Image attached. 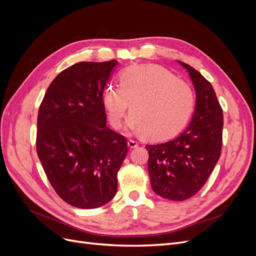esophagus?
Returning a JSON list of instances; mask_svg holds the SVG:
<instances>
[{
	"mask_svg": "<svg viewBox=\"0 0 256 256\" xmlns=\"http://www.w3.org/2000/svg\"><path fill=\"white\" fill-rule=\"evenodd\" d=\"M127 144H128V146L130 147V148H136L138 143L136 141H134V140H128Z\"/></svg>",
	"mask_w": 256,
	"mask_h": 256,
	"instance_id": "1",
	"label": "esophagus"
}]
</instances>
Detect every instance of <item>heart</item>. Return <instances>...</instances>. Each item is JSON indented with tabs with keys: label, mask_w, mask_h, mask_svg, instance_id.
I'll return each instance as SVG.
<instances>
[{
	"label": "heart",
	"mask_w": 256,
	"mask_h": 256,
	"mask_svg": "<svg viewBox=\"0 0 256 256\" xmlns=\"http://www.w3.org/2000/svg\"><path fill=\"white\" fill-rule=\"evenodd\" d=\"M102 102L114 128L120 127L130 106L126 130L147 134L152 140H164L180 132L194 109L190 85L154 65L124 69L120 74V86H106Z\"/></svg>",
	"instance_id": "1"
}]
</instances>
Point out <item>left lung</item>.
<instances>
[{"mask_svg":"<svg viewBox=\"0 0 256 256\" xmlns=\"http://www.w3.org/2000/svg\"><path fill=\"white\" fill-rule=\"evenodd\" d=\"M177 63L187 70L196 90L189 126L171 141L145 147L154 192L184 200L200 190L220 158L223 113L212 84L190 65Z\"/></svg>","mask_w":256,"mask_h":256,"instance_id":"1","label":"left lung"}]
</instances>
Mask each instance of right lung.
Segmentation results:
<instances>
[{
  "label": "right lung",
  "instance_id": "obj_1",
  "mask_svg": "<svg viewBox=\"0 0 256 256\" xmlns=\"http://www.w3.org/2000/svg\"><path fill=\"white\" fill-rule=\"evenodd\" d=\"M118 60L80 62L46 92L37 118V154L56 192L69 205L102 206L118 191L128 147L106 126L102 96Z\"/></svg>",
  "mask_w": 256,
  "mask_h": 256
}]
</instances>
